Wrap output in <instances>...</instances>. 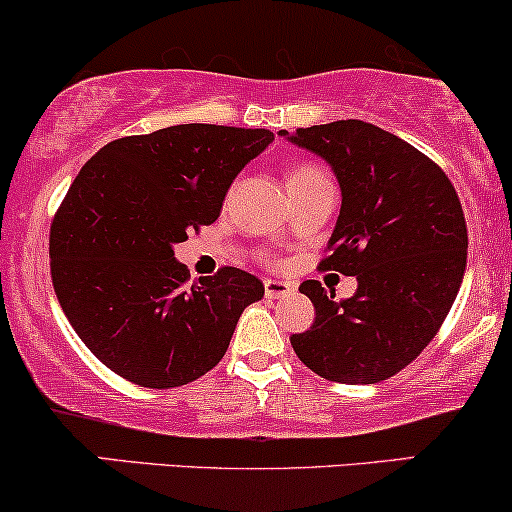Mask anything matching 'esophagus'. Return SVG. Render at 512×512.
Returning a JSON list of instances; mask_svg holds the SVG:
<instances>
[{"label": "esophagus", "mask_w": 512, "mask_h": 512, "mask_svg": "<svg viewBox=\"0 0 512 512\" xmlns=\"http://www.w3.org/2000/svg\"><path fill=\"white\" fill-rule=\"evenodd\" d=\"M263 287H266L268 299H280V296H287L294 292V285H289V282H280V280H266L263 282Z\"/></svg>", "instance_id": "34e87169"}]
</instances>
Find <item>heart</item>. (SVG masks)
<instances>
[{"label": "heart", "instance_id": "1", "mask_svg": "<svg viewBox=\"0 0 512 512\" xmlns=\"http://www.w3.org/2000/svg\"><path fill=\"white\" fill-rule=\"evenodd\" d=\"M287 185H289V192H296V189L332 185V182H330V173H327L325 166H320V163H313V161H301V163H296L292 170H289Z\"/></svg>", "mask_w": 512, "mask_h": 512}]
</instances>
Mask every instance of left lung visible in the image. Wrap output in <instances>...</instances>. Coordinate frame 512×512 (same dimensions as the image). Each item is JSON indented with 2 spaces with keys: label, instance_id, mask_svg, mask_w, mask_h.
<instances>
[{
  "label": "left lung",
  "instance_id": "obj_1",
  "mask_svg": "<svg viewBox=\"0 0 512 512\" xmlns=\"http://www.w3.org/2000/svg\"><path fill=\"white\" fill-rule=\"evenodd\" d=\"M289 140L323 156L342 187L318 268L358 280L339 304L318 280L299 287L315 320L292 334L294 353L330 382L389 380L432 342L463 282L468 225L456 187L430 156L372 123L311 125Z\"/></svg>",
  "mask_w": 512,
  "mask_h": 512
}]
</instances>
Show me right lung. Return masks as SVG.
<instances>
[{"label": "right lung", "mask_w": 512, "mask_h": 512, "mask_svg": "<svg viewBox=\"0 0 512 512\" xmlns=\"http://www.w3.org/2000/svg\"><path fill=\"white\" fill-rule=\"evenodd\" d=\"M273 140L266 128L170 125L82 166L49 227V266L68 323L116 375L182 387L225 356L263 282L223 266L187 287L173 246L220 216L227 187Z\"/></svg>", "instance_id": "1"}]
</instances>
